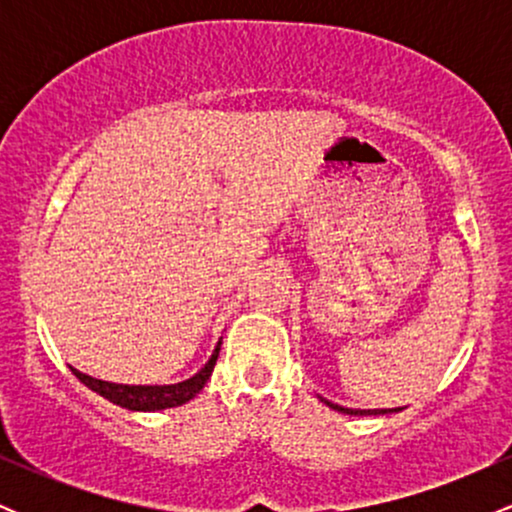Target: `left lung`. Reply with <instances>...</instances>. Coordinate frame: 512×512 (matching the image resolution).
Instances as JSON below:
<instances>
[{"label":"left lung","instance_id":"8db88e82","mask_svg":"<svg viewBox=\"0 0 512 512\" xmlns=\"http://www.w3.org/2000/svg\"><path fill=\"white\" fill-rule=\"evenodd\" d=\"M322 402H325L327 407H332L334 411H342V414H354V416H358V414H387V409H344V407H339V404L327 402V399H322ZM395 411H399V409H395Z\"/></svg>","mask_w":512,"mask_h":512}]
</instances>
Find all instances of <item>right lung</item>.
<instances>
[{"label":"right lung","mask_w":512,"mask_h":512,"mask_svg":"<svg viewBox=\"0 0 512 512\" xmlns=\"http://www.w3.org/2000/svg\"><path fill=\"white\" fill-rule=\"evenodd\" d=\"M219 349H221V342L216 344L214 354H211L207 366L199 370L197 375H192L190 380H182V383H175V385H115V383H105V380L91 378V375L81 373V370L76 368H72V373L88 387V390H93L96 395H101L108 399V402L117 404V407H125L132 411H158V409L180 407V404L190 402V399L202 390L204 383L209 380L211 370L216 366Z\"/></svg>","instance_id":"1"}]
</instances>
